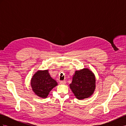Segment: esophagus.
Instances as JSON below:
<instances>
[{
    "instance_id": "obj_1",
    "label": "esophagus",
    "mask_w": 126,
    "mask_h": 126,
    "mask_svg": "<svg viewBox=\"0 0 126 126\" xmlns=\"http://www.w3.org/2000/svg\"><path fill=\"white\" fill-rule=\"evenodd\" d=\"M59 83H60V84H62V85H64V84H66V81L65 80H63V81H60Z\"/></svg>"
}]
</instances>
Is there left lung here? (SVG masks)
I'll return each mask as SVG.
<instances>
[{
	"instance_id": "1",
	"label": "left lung",
	"mask_w": 126,
	"mask_h": 126,
	"mask_svg": "<svg viewBox=\"0 0 126 126\" xmlns=\"http://www.w3.org/2000/svg\"><path fill=\"white\" fill-rule=\"evenodd\" d=\"M70 88L79 100L89 98L96 88V78L93 72L88 68L76 71Z\"/></svg>"
}]
</instances>
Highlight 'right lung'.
I'll return each mask as SVG.
<instances>
[{
    "mask_svg": "<svg viewBox=\"0 0 126 126\" xmlns=\"http://www.w3.org/2000/svg\"><path fill=\"white\" fill-rule=\"evenodd\" d=\"M57 85L56 81L49 75L48 70H38L31 79L32 91L37 96L42 98H47L50 91Z\"/></svg>",
    "mask_w": 126,
    "mask_h": 126,
    "instance_id": "add662e5",
    "label": "right lung"
}]
</instances>
